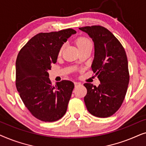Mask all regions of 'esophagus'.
Instances as JSON below:
<instances>
[{
	"instance_id": "obj_1",
	"label": "esophagus",
	"mask_w": 146,
	"mask_h": 146,
	"mask_svg": "<svg viewBox=\"0 0 146 146\" xmlns=\"http://www.w3.org/2000/svg\"><path fill=\"white\" fill-rule=\"evenodd\" d=\"M74 85H75V87H78L79 86H80L81 84L80 82H74Z\"/></svg>"
}]
</instances>
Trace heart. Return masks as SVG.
Instances as JSON below:
<instances>
[{
    "label": "heart",
    "instance_id": "obj_1",
    "mask_svg": "<svg viewBox=\"0 0 146 146\" xmlns=\"http://www.w3.org/2000/svg\"><path fill=\"white\" fill-rule=\"evenodd\" d=\"M76 44H77L78 47V48H80L85 46H86V45L92 44V42L88 38H87L80 37L77 40ZM62 48H63V47H62L60 50V52H61V51H62Z\"/></svg>",
    "mask_w": 146,
    "mask_h": 146
}]
</instances>
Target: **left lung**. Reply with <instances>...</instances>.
Returning <instances> with one entry per match:
<instances>
[{"label":"left lung","instance_id":"left-lung-1","mask_svg":"<svg viewBox=\"0 0 146 146\" xmlns=\"http://www.w3.org/2000/svg\"><path fill=\"white\" fill-rule=\"evenodd\" d=\"M92 39L94 58L92 69L100 82L98 87L86 83L84 102L88 111L108 117L118 110L128 86V63L125 50L111 32L101 26L79 28Z\"/></svg>","mask_w":146,"mask_h":146}]
</instances>
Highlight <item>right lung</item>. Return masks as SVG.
I'll return each instance as SVG.
<instances>
[{"label": "right lung", "mask_w": 146, "mask_h": 146, "mask_svg": "<svg viewBox=\"0 0 146 146\" xmlns=\"http://www.w3.org/2000/svg\"><path fill=\"white\" fill-rule=\"evenodd\" d=\"M76 33L72 29L39 33L18 54L16 86L26 107L40 120L57 121L66 112L74 84L71 81L62 80L53 86L48 71L56 62L62 45Z\"/></svg>", "instance_id": "obj_1"}]
</instances>
